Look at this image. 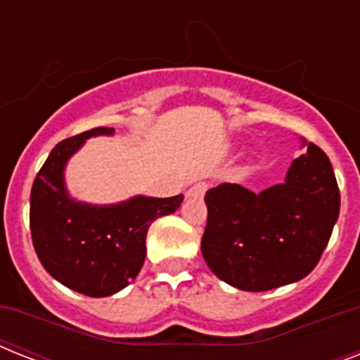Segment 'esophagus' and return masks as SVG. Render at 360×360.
Here are the masks:
<instances>
[{
	"label": "esophagus",
	"mask_w": 360,
	"mask_h": 360,
	"mask_svg": "<svg viewBox=\"0 0 360 360\" xmlns=\"http://www.w3.org/2000/svg\"><path fill=\"white\" fill-rule=\"evenodd\" d=\"M207 188H209V185L205 183V181H198V183H194V185L188 188V192H186V194H188V198H202L203 194L207 192Z\"/></svg>",
	"instance_id": "34e87169"
}]
</instances>
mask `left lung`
Listing matches in <instances>:
<instances>
[{
	"instance_id": "left-lung-1",
	"label": "left lung",
	"mask_w": 360,
	"mask_h": 360,
	"mask_svg": "<svg viewBox=\"0 0 360 360\" xmlns=\"http://www.w3.org/2000/svg\"><path fill=\"white\" fill-rule=\"evenodd\" d=\"M202 254L226 284L267 291L304 278L323 254L340 213L329 157L318 146L291 162L284 183L259 194L222 183L205 194Z\"/></svg>"
}]
</instances>
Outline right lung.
Wrapping results in <instances>:
<instances>
[{"label":"right lung","instance_id":"obj_1","mask_svg":"<svg viewBox=\"0 0 360 360\" xmlns=\"http://www.w3.org/2000/svg\"><path fill=\"white\" fill-rule=\"evenodd\" d=\"M104 134H114V129L97 127L59 141L39 169L30 198L31 239L42 267L69 290L89 297L114 295L138 276L149 226L183 202V194L134 196L114 205L70 198L65 166L87 138Z\"/></svg>","mask_w":360,"mask_h":360}]
</instances>
